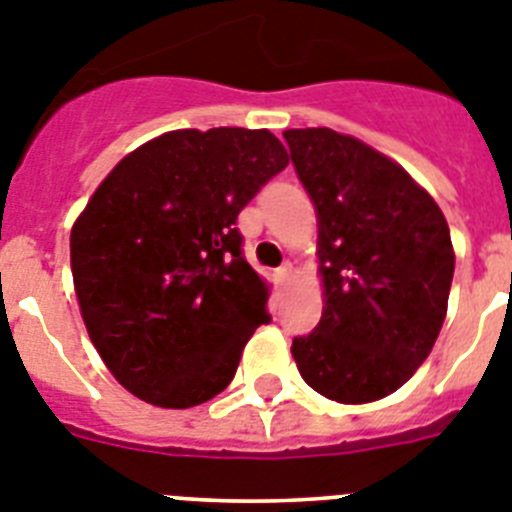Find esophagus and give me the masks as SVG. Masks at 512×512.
Wrapping results in <instances>:
<instances>
[{"label":"esophagus","instance_id":"1","mask_svg":"<svg viewBox=\"0 0 512 512\" xmlns=\"http://www.w3.org/2000/svg\"><path fill=\"white\" fill-rule=\"evenodd\" d=\"M291 275H293V265H291V262H283L281 268L275 270V281L286 283L288 278H291Z\"/></svg>","mask_w":512,"mask_h":512}]
</instances>
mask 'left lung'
<instances>
[{
  "mask_svg": "<svg viewBox=\"0 0 512 512\" xmlns=\"http://www.w3.org/2000/svg\"><path fill=\"white\" fill-rule=\"evenodd\" d=\"M319 221L324 311L293 337L306 384L342 404L397 391L433 350L453 247L438 203L397 162L332 128L283 131Z\"/></svg>",
  "mask_w": 512,
  "mask_h": 512,
  "instance_id": "8db88e82",
  "label": "left lung"
}]
</instances>
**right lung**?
<instances>
[{
    "instance_id": "1",
    "label": "right lung",
    "mask_w": 512,
    "mask_h": 512,
    "mask_svg": "<svg viewBox=\"0 0 512 512\" xmlns=\"http://www.w3.org/2000/svg\"><path fill=\"white\" fill-rule=\"evenodd\" d=\"M288 154L270 131L182 128L115 164L71 229V273L92 345L118 384L167 410L231 384L268 286L237 216Z\"/></svg>"
}]
</instances>
